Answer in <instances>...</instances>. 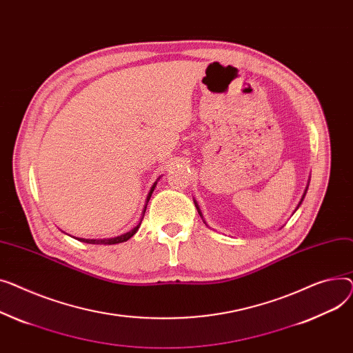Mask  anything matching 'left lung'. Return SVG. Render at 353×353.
I'll return each instance as SVG.
<instances>
[{
    "label": "left lung",
    "instance_id": "left-lung-1",
    "mask_svg": "<svg viewBox=\"0 0 353 353\" xmlns=\"http://www.w3.org/2000/svg\"><path fill=\"white\" fill-rule=\"evenodd\" d=\"M307 186H309V182H307V185H306V190H305V192H303V195H302V198H301V201H299V203H298V206H296V210L299 208V206H301V203H302V201H303V198H305V195H306V191H307ZM194 203H195V206H196V210H198V214L201 215V218H202V214H201V210H199V206H198V203L194 201ZM295 210V211H296ZM205 222V221H203Z\"/></svg>",
    "mask_w": 353,
    "mask_h": 353
}]
</instances>
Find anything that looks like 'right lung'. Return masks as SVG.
<instances>
[{
    "instance_id": "add662e5",
    "label": "right lung",
    "mask_w": 353,
    "mask_h": 353,
    "mask_svg": "<svg viewBox=\"0 0 353 353\" xmlns=\"http://www.w3.org/2000/svg\"><path fill=\"white\" fill-rule=\"evenodd\" d=\"M155 186H157V182L151 186L150 194H148V196H147V202H145V206H143V211H142L141 221L138 222V225H137L135 228H132V230H131L130 232H127V234H122V235H119V236L108 238V239H84V238H77V239H78V241H81V242H85V243H95V245H114V243L125 242V241H128L130 238H132V236L137 234L138 228H139V225H141V222H142V218H143V215H145V211H147V205H148V202H150V198H151V195H152V192H154V190H155Z\"/></svg>"
}]
</instances>
